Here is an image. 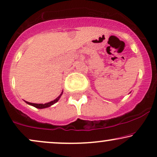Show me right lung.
Listing matches in <instances>:
<instances>
[{
	"label": "right lung",
	"mask_w": 157,
	"mask_h": 157,
	"mask_svg": "<svg viewBox=\"0 0 157 157\" xmlns=\"http://www.w3.org/2000/svg\"><path fill=\"white\" fill-rule=\"evenodd\" d=\"M61 95H62V93H61V94H60V96H59V97H57V98H56L55 100H53V101H51V102H49V103H47V104H33V103H29V102H27V101H25V102L27 103V104H28L29 105H32V106H35V108H37V109H44V108H46V107L51 106V105L56 104V103L58 101L59 99L60 98V97H61Z\"/></svg>",
	"instance_id": "obj_1"
}]
</instances>
